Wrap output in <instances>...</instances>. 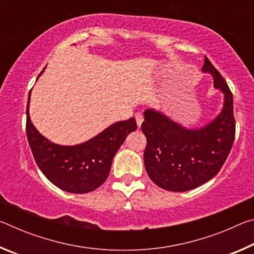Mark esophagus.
<instances>
[{
	"mask_svg": "<svg viewBox=\"0 0 254 254\" xmlns=\"http://www.w3.org/2000/svg\"><path fill=\"white\" fill-rule=\"evenodd\" d=\"M135 120H136V124H137V127H141V124H142V122H143V115L141 114V113H136L135 115Z\"/></svg>",
	"mask_w": 254,
	"mask_h": 254,
	"instance_id": "1",
	"label": "esophagus"
}]
</instances>
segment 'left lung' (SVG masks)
Returning <instances> with one entry per match:
<instances>
[{
    "mask_svg": "<svg viewBox=\"0 0 254 254\" xmlns=\"http://www.w3.org/2000/svg\"><path fill=\"white\" fill-rule=\"evenodd\" d=\"M201 71L212 75L214 88L223 94L222 110L212 121L191 128L152 107L144 111L145 170L166 190L186 191L208 182L224 165L234 142L233 95L206 56Z\"/></svg>",
    "mask_w": 254,
    "mask_h": 254,
    "instance_id": "obj_1",
    "label": "left lung"
}]
</instances>
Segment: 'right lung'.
<instances>
[{
	"label": "right lung",
	"instance_id": "1",
	"mask_svg": "<svg viewBox=\"0 0 254 254\" xmlns=\"http://www.w3.org/2000/svg\"><path fill=\"white\" fill-rule=\"evenodd\" d=\"M30 96L31 92L27 105V136L34 160L42 174L55 186L72 194L95 190L106 180L115 153L127 134L136 130L135 119L111 124L83 143L57 144L42 135L33 126L29 113Z\"/></svg>",
	"mask_w": 254,
	"mask_h": 254
}]
</instances>
